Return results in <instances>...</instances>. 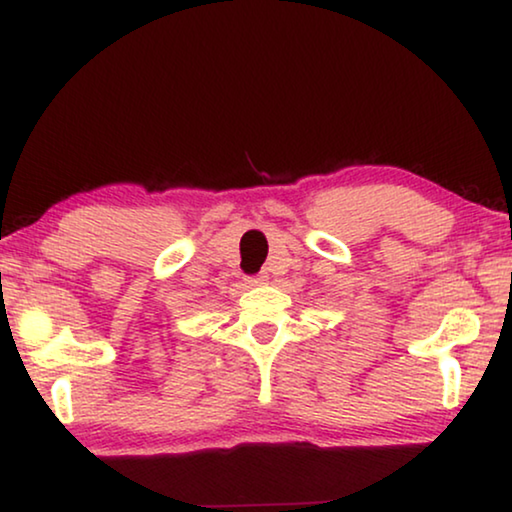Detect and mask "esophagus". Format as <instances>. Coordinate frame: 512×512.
Instances as JSON below:
<instances>
[{"label": "esophagus", "instance_id": "1", "mask_svg": "<svg viewBox=\"0 0 512 512\" xmlns=\"http://www.w3.org/2000/svg\"><path fill=\"white\" fill-rule=\"evenodd\" d=\"M268 279H270L268 272H263V274H258V277H251L249 284L251 286H261V284H268Z\"/></svg>", "mask_w": 512, "mask_h": 512}]
</instances>
